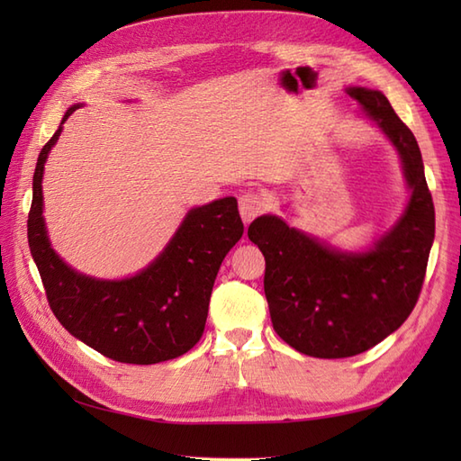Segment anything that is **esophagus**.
I'll use <instances>...</instances> for the list:
<instances>
[{
  "label": "esophagus",
  "mask_w": 461,
  "mask_h": 461,
  "mask_svg": "<svg viewBox=\"0 0 461 461\" xmlns=\"http://www.w3.org/2000/svg\"><path fill=\"white\" fill-rule=\"evenodd\" d=\"M266 208H267V202L258 192H246L240 198V215L243 223H249L251 220H256Z\"/></svg>",
  "instance_id": "esophagus-1"
}]
</instances>
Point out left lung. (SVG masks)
<instances>
[{"mask_svg":"<svg viewBox=\"0 0 461 461\" xmlns=\"http://www.w3.org/2000/svg\"><path fill=\"white\" fill-rule=\"evenodd\" d=\"M400 158L408 202L366 249H340L276 213L253 220L248 236L266 258L271 322L289 347L315 358H347L378 345L402 325L422 289L436 215L422 152L388 99L347 86Z\"/></svg>","mask_w":461,"mask_h":461,"instance_id":"8db88e82","label":"left lung"}]
</instances>
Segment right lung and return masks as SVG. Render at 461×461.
I'll return each mask as SVG.
<instances>
[{
	"mask_svg": "<svg viewBox=\"0 0 461 461\" xmlns=\"http://www.w3.org/2000/svg\"><path fill=\"white\" fill-rule=\"evenodd\" d=\"M83 103L68 106L57 132L39 152L33 200L27 220L32 258L49 305L75 339L126 365H156L188 352L208 319L215 276L228 251L243 236L233 195L195 205L149 266L121 279L93 277L59 256L43 218L45 162L65 121Z\"/></svg>",
	"mask_w": 461,
	"mask_h": 461,
	"instance_id": "right-lung-1",
	"label": "right lung"
}]
</instances>
